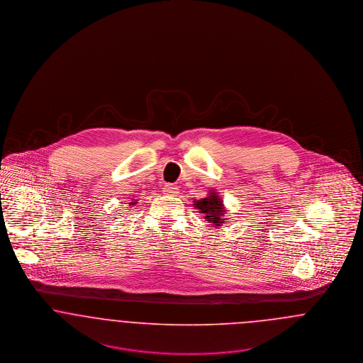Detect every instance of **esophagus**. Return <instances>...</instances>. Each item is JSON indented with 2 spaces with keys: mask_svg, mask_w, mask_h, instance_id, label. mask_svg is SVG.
Returning <instances> with one entry per match:
<instances>
[{
  "mask_svg": "<svg viewBox=\"0 0 363 363\" xmlns=\"http://www.w3.org/2000/svg\"><path fill=\"white\" fill-rule=\"evenodd\" d=\"M164 194L171 195V196H176V194H177V187H176V186H173V184H167V186L164 187Z\"/></svg>",
  "mask_w": 363,
  "mask_h": 363,
  "instance_id": "obj_1",
  "label": "esophagus"
}]
</instances>
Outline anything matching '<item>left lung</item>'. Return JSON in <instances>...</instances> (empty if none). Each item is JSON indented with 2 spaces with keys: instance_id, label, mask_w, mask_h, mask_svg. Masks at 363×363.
Instances as JSON below:
<instances>
[{
  "instance_id": "1",
  "label": "left lung",
  "mask_w": 363,
  "mask_h": 363,
  "mask_svg": "<svg viewBox=\"0 0 363 363\" xmlns=\"http://www.w3.org/2000/svg\"><path fill=\"white\" fill-rule=\"evenodd\" d=\"M194 206L195 209H199V213L205 216V220L211 223L214 227H220L227 223V210L224 209L223 201L216 192H209V196L194 201Z\"/></svg>"
}]
</instances>
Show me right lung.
Instances as JSON below:
<instances>
[{"mask_svg": "<svg viewBox=\"0 0 363 363\" xmlns=\"http://www.w3.org/2000/svg\"><path fill=\"white\" fill-rule=\"evenodd\" d=\"M135 201H136V199H135ZM135 203H136V202H131V203H130V205H133V206H134Z\"/></svg>", "mask_w": 363, "mask_h": 363, "instance_id": "1", "label": "right lung"}]
</instances>
